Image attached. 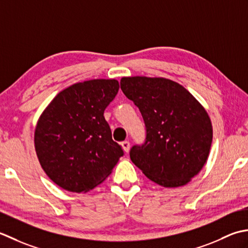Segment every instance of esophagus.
I'll use <instances>...</instances> for the list:
<instances>
[{
    "instance_id": "esophagus-1",
    "label": "esophagus",
    "mask_w": 248,
    "mask_h": 248,
    "mask_svg": "<svg viewBox=\"0 0 248 248\" xmlns=\"http://www.w3.org/2000/svg\"><path fill=\"white\" fill-rule=\"evenodd\" d=\"M122 146H123V149H124L125 152L128 153V151H129V149H130L129 141H123V142H122Z\"/></svg>"
}]
</instances>
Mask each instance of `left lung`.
<instances>
[{
	"label": "left lung",
	"instance_id": "left-lung-1",
	"mask_svg": "<svg viewBox=\"0 0 248 248\" xmlns=\"http://www.w3.org/2000/svg\"><path fill=\"white\" fill-rule=\"evenodd\" d=\"M121 89L139 108L146 140L130 150V159L146 178L164 187H180L208 160L213 127L208 112L183 85L161 77H123Z\"/></svg>",
	"mask_w": 248,
	"mask_h": 248
}]
</instances>
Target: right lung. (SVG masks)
<instances>
[{"label": "right lung", "mask_w": 248, "mask_h": 248, "mask_svg": "<svg viewBox=\"0 0 248 248\" xmlns=\"http://www.w3.org/2000/svg\"><path fill=\"white\" fill-rule=\"evenodd\" d=\"M115 79H93L64 89L37 121L34 146L53 183L72 193H88L108 178L121 156L104 111L119 91Z\"/></svg>", "instance_id": "add662e5"}]
</instances>
